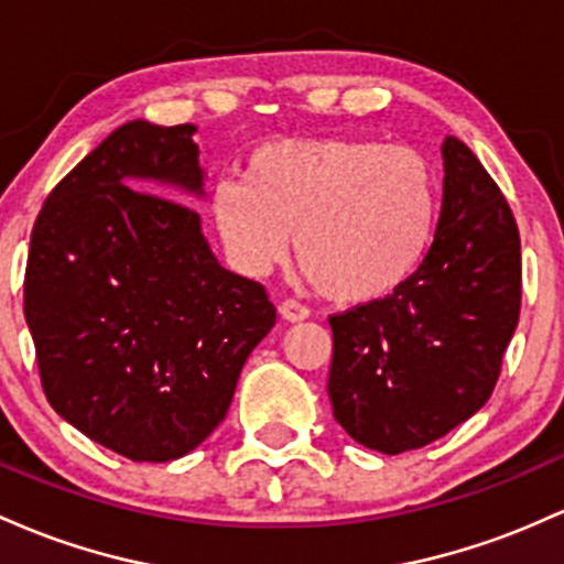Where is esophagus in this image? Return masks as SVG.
Listing matches in <instances>:
<instances>
[{"label": "esophagus", "mask_w": 564, "mask_h": 564, "mask_svg": "<svg viewBox=\"0 0 564 564\" xmlns=\"http://www.w3.org/2000/svg\"><path fill=\"white\" fill-rule=\"evenodd\" d=\"M280 314H282V319H288V322H303V319H308V316H312V308H308L306 303L288 299V301H282Z\"/></svg>", "instance_id": "34e87169"}]
</instances>
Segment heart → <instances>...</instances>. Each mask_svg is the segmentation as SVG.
I'll return each instance as SVG.
<instances>
[{
    "label": "heart",
    "instance_id": "b5f03b06",
    "mask_svg": "<svg viewBox=\"0 0 564 564\" xmlns=\"http://www.w3.org/2000/svg\"><path fill=\"white\" fill-rule=\"evenodd\" d=\"M210 218L245 274L282 263L295 231L319 293L367 303L394 293L432 248L440 183L408 145L349 135L274 141L252 151L245 178L215 183Z\"/></svg>",
    "mask_w": 564,
    "mask_h": 564
}]
</instances>
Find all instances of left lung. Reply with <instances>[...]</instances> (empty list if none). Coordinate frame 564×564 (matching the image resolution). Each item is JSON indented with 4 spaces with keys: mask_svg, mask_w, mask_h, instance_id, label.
Listing matches in <instances>:
<instances>
[{
    "mask_svg": "<svg viewBox=\"0 0 564 564\" xmlns=\"http://www.w3.org/2000/svg\"><path fill=\"white\" fill-rule=\"evenodd\" d=\"M434 242L381 301L330 316L327 394L351 440L400 455L490 400L520 322V231L501 188L458 138L442 143Z\"/></svg>",
    "mask_w": 564,
    "mask_h": 564,
    "instance_id": "1",
    "label": "left lung"
}]
</instances>
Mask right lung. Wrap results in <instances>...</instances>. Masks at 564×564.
Wrapping results in <instances>:
<instances>
[{
	"instance_id": "add662e5",
	"label": "right lung",
	"mask_w": 564,
	"mask_h": 564,
	"mask_svg": "<svg viewBox=\"0 0 564 564\" xmlns=\"http://www.w3.org/2000/svg\"><path fill=\"white\" fill-rule=\"evenodd\" d=\"M194 132L117 128L53 188L31 231L23 312L47 402L130 460L199 447L276 322L263 284L224 269L199 213L175 202L205 197Z\"/></svg>"
}]
</instances>
